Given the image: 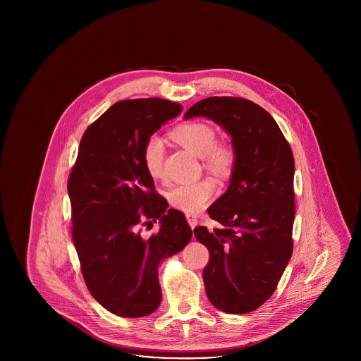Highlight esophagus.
Here are the masks:
<instances>
[{"mask_svg":"<svg viewBox=\"0 0 361 361\" xmlns=\"http://www.w3.org/2000/svg\"><path fill=\"white\" fill-rule=\"evenodd\" d=\"M187 222L190 226V228H195L197 226V216L196 215H187Z\"/></svg>","mask_w":361,"mask_h":361,"instance_id":"1","label":"esophagus"}]
</instances>
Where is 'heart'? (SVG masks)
Instances as JSON below:
<instances>
[{"label": "heart", "mask_w": 361, "mask_h": 361, "mask_svg": "<svg viewBox=\"0 0 361 361\" xmlns=\"http://www.w3.org/2000/svg\"><path fill=\"white\" fill-rule=\"evenodd\" d=\"M173 139L193 154L202 157L203 166L219 178L230 176L235 162V147L224 140H216L215 128L206 121H189L176 127ZM143 165L153 178L164 177L165 147L161 137H149L142 150ZM216 192V184L211 178L177 185L168 192V200L176 209L188 215L199 214L206 208Z\"/></svg>", "instance_id": "b5f03b06"}]
</instances>
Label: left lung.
Listing matches in <instances>:
<instances>
[{
  "label": "left lung",
  "instance_id": "left-lung-1",
  "mask_svg": "<svg viewBox=\"0 0 361 361\" xmlns=\"http://www.w3.org/2000/svg\"><path fill=\"white\" fill-rule=\"evenodd\" d=\"M204 116L222 126L237 150L228 189L208 208L221 227L193 230L208 252L207 298L228 314L258 309L275 292L292 256L295 161L275 119L242 97H208L185 119Z\"/></svg>",
  "mask_w": 361,
  "mask_h": 361
}]
</instances>
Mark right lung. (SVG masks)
<instances>
[{
  "label": "right lung",
  "mask_w": 361,
  "mask_h": 361,
  "mask_svg": "<svg viewBox=\"0 0 361 361\" xmlns=\"http://www.w3.org/2000/svg\"><path fill=\"white\" fill-rule=\"evenodd\" d=\"M181 111L157 97L114 104L86 128L70 173L71 235L86 287L119 317L158 309V265L192 238L185 216L168 209L142 159L146 140ZM157 219L160 230L143 238L141 227Z\"/></svg>",
  "instance_id": "obj_1"
}]
</instances>
